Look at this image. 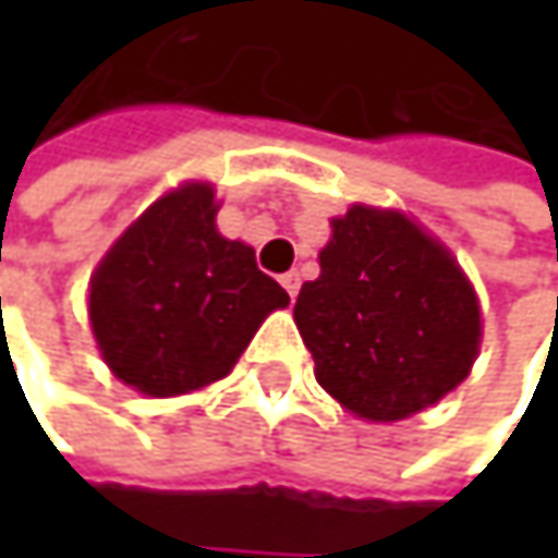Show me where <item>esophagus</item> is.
Instances as JSON below:
<instances>
[{
	"label": "esophagus",
	"mask_w": 558,
	"mask_h": 558,
	"mask_svg": "<svg viewBox=\"0 0 558 558\" xmlns=\"http://www.w3.org/2000/svg\"><path fill=\"white\" fill-rule=\"evenodd\" d=\"M280 283H283V290L290 293V300H296V293H300V271H287V275L280 278Z\"/></svg>",
	"instance_id": "obj_1"
}]
</instances>
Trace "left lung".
Here are the masks:
<instances>
[{
	"mask_svg": "<svg viewBox=\"0 0 558 558\" xmlns=\"http://www.w3.org/2000/svg\"><path fill=\"white\" fill-rule=\"evenodd\" d=\"M316 381L362 420H403L459 388L482 310L459 262L403 213L352 206L332 219L319 278L293 306Z\"/></svg>",
	"mask_w": 558,
	"mask_h": 558,
	"instance_id": "1",
	"label": "left lung"
}]
</instances>
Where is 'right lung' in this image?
Wrapping results in <instances>:
<instances>
[{
	"label": "right lung",
	"instance_id": "1",
	"mask_svg": "<svg viewBox=\"0 0 558 558\" xmlns=\"http://www.w3.org/2000/svg\"><path fill=\"white\" fill-rule=\"evenodd\" d=\"M209 183L165 193L89 280L96 345L119 381L148 397L206 388L232 372L271 310L290 303L255 248L216 229Z\"/></svg>",
	"mask_w": 558,
	"mask_h": 558
}]
</instances>
